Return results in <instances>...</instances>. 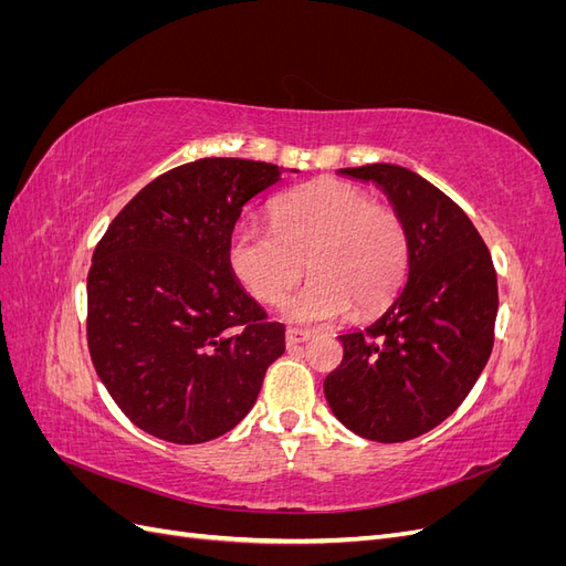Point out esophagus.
Here are the masks:
<instances>
[{
  "instance_id": "34e87169",
  "label": "esophagus",
  "mask_w": 566,
  "mask_h": 566,
  "mask_svg": "<svg viewBox=\"0 0 566 566\" xmlns=\"http://www.w3.org/2000/svg\"><path fill=\"white\" fill-rule=\"evenodd\" d=\"M312 337L310 331H302V328H287L285 331V345L293 347V345H300V342H306Z\"/></svg>"
}]
</instances>
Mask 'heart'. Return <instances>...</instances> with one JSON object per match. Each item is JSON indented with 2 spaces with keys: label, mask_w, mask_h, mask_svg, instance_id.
<instances>
[{
  "label": "heart",
  "mask_w": 566,
  "mask_h": 566,
  "mask_svg": "<svg viewBox=\"0 0 566 566\" xmlns=\"http://www.w3.org/2000/svg\"><path fill=\"white\" fill-rule=\"evenodd\" d=\"M227 260L248 293L276 304L306 271L312 279L283 304L295 323H328L349 310L368 316L397 293L408 266L401 217L333 177L285 193L271 208V231L250 224L229 235Z\"/></svg>",
  "instance_id": "1"
}]
</instances>
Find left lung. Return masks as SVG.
Returning a JSON list of instances; mask_svg holds the SVG:
<instances>
[{"mask_svg":"<svg viewBox=\"0 0 566 566\" xmlns=\"http://www.w3.org/2000/svg\"><path fill=\"white\" fill-rule=\"evenodd\" d=\"M370 181L408 233V281L364 331L339 335L345 356L323 391L354 434L397 443L447 420L482 375L499 314L489 248L434 184L399 165L339 169Z\"/></svg>","mask_w":566,"mask_h":566,"instance_id":"obj_1","label":"left lung"}]
</instances>
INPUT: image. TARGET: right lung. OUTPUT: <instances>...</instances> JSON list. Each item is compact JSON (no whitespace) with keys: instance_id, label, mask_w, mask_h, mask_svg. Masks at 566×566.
Here are the masks:
<instances>
[{"instance_id":"obj_1","label":"right lung","mask_w":566,"mask_h":566,"mask_svg":"<svg viewBox=\"0 0 566 566\" xmlns=\"http://www.w3.org/2000/svg\"><path fill=\"white\" fill-rule=\"evenodd\" d=\"M283 172L243 158L179 165L144 186L98 241L87 345L101 382L144 432L202 443L233 430L285 352V325L266 321L227 260L243 205Z\"/></svg>"}]
</instances>
